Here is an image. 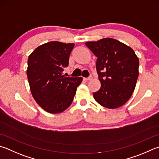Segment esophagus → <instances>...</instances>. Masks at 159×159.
Returning <instances> with one entry per match:
<instances>
[{
  "label": "esophagus",
  "mask_w": 159,
  "mask_h": 159,
  "mask_svg": "<svg viewBox=\"0 0 159 159\" xmlns=\"http://www.w3.org/2000/svg\"><path fill=\"white\" fill-rule=\"evenodd\" d=\"M92 79V76H89L88 78H84V80H86V81H89V80H91Z\"/></svg>",
  "instance_id": "obj_1"
}]
</instances>
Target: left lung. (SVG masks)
<instances>
[{"label": "left lung", "mask_w": 159, "mask_h": 159, "mask_svg": "<svg viewBox=\"0 0 159 159\" xmlns=\"http://www.w3.org/2000/svg\"><path fill=\"white\" fill-rule=\"evenodd\" d=\"M97 56L96 67L101 88L94 92L97 103L107 108H117L131 97L139 74V60L129 46L112 38L87 42Z\"/></svg>", "instance_id": "left-lung-1"}]
</instances>
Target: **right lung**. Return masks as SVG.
Here are the masks:
<instances>
[{"instance_id":"add662e5","label":"right lung","mask_w":159,"mask_h":159,"mask_svg":"<svg viewBox=\"0 0 159 159\" xmlns=\"http://www.w3.org/2000/svg\"><path fill=\"white\" fill-rule=\"evenodd\" d=\"M74 43L50 42L36 48L28 57L27 76L34 99L45 111L60 113L73 102L82 77H65Z\"/></svg>"}]
</instances>
